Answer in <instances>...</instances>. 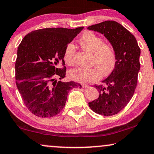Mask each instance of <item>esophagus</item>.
<instances>
[{
  "mask_svg": "<svg viewBox=\"0 0 154 154\" xmlns=\"http://www.w3.org/2000/svg\"><path fill=\"white\" fill-rule=\"evenodd\" d=\"M82 87L83 88H87V87H89V86L88 85H86V84H82Z\"/></svg>",
  "mask_w": 154,
  "mask_h": 154,
  "instance_id": "esophagus-1",
  "label": "esophagus"
}]
</instances>
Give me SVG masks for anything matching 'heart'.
<instances>
[{"mask_svg": "<svg viewBox=\"0 0 154 154\" xmlns=\"http://www.w3.org/2000/svg\"><path fill=\"white\" fill-rule=\"evenodd\" d=\"M79 44L86 51L94 53L93 64L96 67L92 68L76 67L70 72V77L77 82L85 83L95 82L100 79L101 73L108 75L113 70L116 64V53L114 47L109 43H103L101 36L87 31L79 38ZM75 47L68 44L64 51L65 62L68 65L75 64Z\"/></svg>", "mask_w": 154, "mask_h": 154, "instance_id": "b5f03b06", "label": "heart"}]
</instances>
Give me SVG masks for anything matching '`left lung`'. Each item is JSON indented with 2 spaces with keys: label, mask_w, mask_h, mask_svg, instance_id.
Here are the masks:
<instances>
[{
  "label": "left lung",
  "mask_w": 154,
  "mask_h": 154,
  "mask_svg": "<svg viewBox=\"0 0 154 154\" xmlns=\"http://www.w3.org/2000/svg\"><path fill=\"white\" fill-rule=\"evenodd\" d=\"M87 29L103 34L116 53V67L102 82L103 85H94L99 96L89 106L96 113L113 116L123 109L134 95L140 69L141 50L134 36L116 21L108 20Z\"/></svg>",
  "instance_id": "1"
}]
</instances>
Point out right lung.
Here are the masks:
<instances>
[{
  "mask_svg": "<svg viewBox=\"0 0 154 154\" xmlns=\"http://www.w3.org/2000/svg\"><path fill=\"white\" fill-rule=\"evenodd\" d=\"M45 28L24 36L17 48L15 79L24 103L40 118H51L64 108L69 91L82 88L75 82H63L65 77L64 51L82 30ZM62 63L63 69L59 67ZM58 78L59 80H56Z\"/></svg>",
  "mask_w": 154,
  "mask_h": 154,
  "instance_id": "add662e5",
  "label": "right lung"
}]
</instances>
